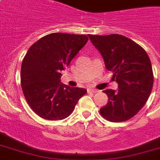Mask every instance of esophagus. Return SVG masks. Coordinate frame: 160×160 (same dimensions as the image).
Returning a JSON list of instances; mask_svg holds the SVG:
<instances>
[{"label":"esophagus","mask_w":160,"mask_h":160,"mask_svg":"<svg viewBox=\"0 0 160 160\" xmlns=\"http://www.w3.org/2000/svg\"><path fill=\"white\" fill-rule=\"evenodd\" d=\"M99 92V90H95V89H88V93H93V94H95V93Z\"/></svg>","instance_id":"1"}]
</instances>
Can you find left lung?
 <instances>
[{
  "label": "left lung",
  "mask_w": 160,
  "mask_h": 160,
  "mask_svg": "<svg viewBox=\"0 0 160 160\" xmlns=\"http://www.w3.org/2000/svg\"><path fill=\"white\" fill-rule=\"evenodd\" d=\"M88 36L118 83V90H104L108 103L100 109V114L111 122L128 120L143 108L152 91L154 75L149 55L121 35Z\"/></svg>",
  "instance_id": "1"
}]
</instances>
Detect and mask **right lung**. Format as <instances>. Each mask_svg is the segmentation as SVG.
I'll return each instance as SVG.
<instances>
[{"mask_svg": "<svg viewBox=\"0 0 160 160\" xmlns=\"http://www.w3.org/2000/svg\"><path fill=\"white\" fill-rule=\"evenodd\" d=\"M85 35L52 33L35 42L25 55L21 69L24 96L36 114L59 120L73 112L87 90L60 82V71L70 65L87 43Z\"/></svg>", "mask_w": 160, "mask_h": 160, "instance_id": "1", "label": "right lung"}]
</instances>
